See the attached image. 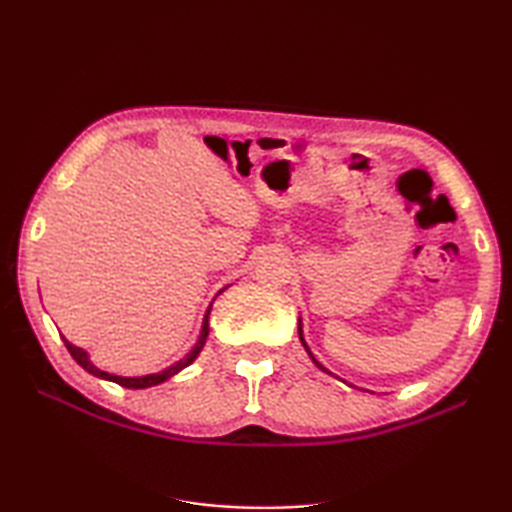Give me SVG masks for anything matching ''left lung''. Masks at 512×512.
Wrapping results in <instances>:
<instances>
[{
	"instance_id": "left-lung-1",
	"label": "left lung",
	"mask_w": 512,
	"mask_h": 512,
	"mask_svg": "<svg viewBox=\"0 0 512 512\" xmlns=\"http://www.w3.org/2000/svg\"><path fill=\"white\" fill-rule=\"evenodd\" d=\"M298 334H300V341H302V345H305V350L309 352V357H311V361H314L316 363V366L320 368V370H325V372H329L325 366H323V363H320V361H316V357H314V354H311V350H309V345L305 343V336H302V320H300V325H298ZM329 375H332V372H329Z\"/></svg>"
}]
</instances>
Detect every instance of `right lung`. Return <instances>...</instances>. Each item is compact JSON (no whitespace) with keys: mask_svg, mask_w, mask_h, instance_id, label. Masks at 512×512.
<instances>
[{"mask_svg":"<svg viewBox=\"0 0 512 512\" xmlns=\"http://www.w3.org/2000/svg\"><path fill=\"white\" fill-rule=\"evenodd\" d=\"M219 293H221V291H219ZM210 309H212V307H210ZM210 309H207V314H205V318H203L201 336H198V341H196V345L192 348V352L185 354V359L176 361V363H173V366L164 368L162 372H155V375H144V377H119V375H110V372H106V370H99L97 366H94V363H92V361H90V357H88V352L81 350V348H76V345L69 343V341L65 339V336H63V341H65V348L69 350V354H72V357H74V361L79 363L81 368L88 370L90 375L99 377V379L115 381V384L124 386V388H149V386H158V384H162V381H167V379H169V377H173V375H178L180 370L187 368L189 363H192V361L198 357V354H201L203 345H205V341H207V334H210V323H207V318H210Z\"/></svg>","mask_w":512,"mask_h":512,"instance_id":"obj_1","label":"right lung"}]
</instances>
